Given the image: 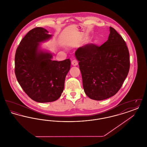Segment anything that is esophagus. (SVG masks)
Listing matches in <instances>:
<instances>
[{"instance_id":"34e87169","label":"esophagus","mask_w":147,"mask_h":147,"mask_svg":"<svg viewBox=\"0 0 147 147\" xmlns=\"http://www.w3.org/2000/svg\"><path fill=\"white\" fill-rule=\"evenodd\" d=\"M78 61H77V60H76V59H74V60H73L72 61H71V64L73 65V66H76L78 65Z\"/></svg>"}]
</instances>
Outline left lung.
<instances>
[{
  "instance_id": "left-lung-1",
  "label": "left lung",
  "mask_w": 147,
  "mask_h": 147,
  "mask_svg": "<svg viewBox=\"0 0 147 147\" xmlns=\"http://www.w3.org/2000/svg\"><path fill=\"white\" fill-rule=\"evenodd\" d=\"M108 40L98 47L87 44L75 53L79 61L86 95L92 100H103L120 89L129 69V55L126 42L110 27Z\"/></svg>"
}]
</instances>
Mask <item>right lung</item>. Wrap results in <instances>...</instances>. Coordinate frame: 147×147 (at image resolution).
<instances>
[{"mask_svg":"<svg viewBox=\"0 0 147 147\" xmlns=\"http://www.w3.org/2000/svg\"><path fill=\"white\" fill-rule=\"evenodd\" d=\"M43 28L30 30L22 38L15 57V73L21 88L30 98L40 103L60 98L70 60L53 61V55L41 43L52 37Z\"/></svg>","mask_w":147,"mask_h":147,"instance_id":"1","label":"right lung"}]
</instances>
